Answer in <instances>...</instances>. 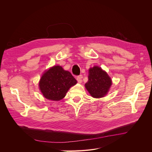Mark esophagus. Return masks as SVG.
I'll return each instance as SVG.
<instances>
[{"label": "esophagus", "mask_w": 152, "mask_h": 152, "mask_svg": "<svg viewBox=\"0 0 152 152\" xmlns=\"http://www.w3.org/2000/svg\"><path fill=\"white\" fill-rule=\"evenodd\" d=\"M77 81L79 83H81L82 82V79H83V76L82 75H79L77 76Z\"/></svg>", "instance_id": "esophagus-1"}]
</instances>
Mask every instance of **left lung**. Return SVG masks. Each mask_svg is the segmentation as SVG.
Segmentation results:
<instances>
[{
	"instance_id": "8db88e82",
	"label": "left lung",
	"mask_w": 152,
	"mask_h": 152,
	"mask_svg": "<svg viewBox=\"0 0 152 152\" xmlns=\"http://www.w3.org/2000/svg\"><path fill=\"white\" fill-rule=\"evenodd\" d=\"M89 74L85 87L95 98H100L107 94L111 85V78L105 71L99 66H94L89 70Z\"/></svg>"
}]
</instances>
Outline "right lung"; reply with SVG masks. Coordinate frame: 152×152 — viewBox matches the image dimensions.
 Masks as SVG:
<instances>
[{
  "instance_id": "add662e5",
  "label": "right lung",
  "mask_w": 152,
  "mask_h": 152,
  "mask_svg": "<svg viewBox=\"0 0 152 152\" xmlns=\"http://www.w3.org/2000/svg\"><path fill=\"white\" fill-rule=\"evenodd\" d=\"M77 81L68 71L60 66H55L45 71L39 86L44 96L49 100L58 101L65 97L71 86Z\"/></svg>"
}]
</instances>
